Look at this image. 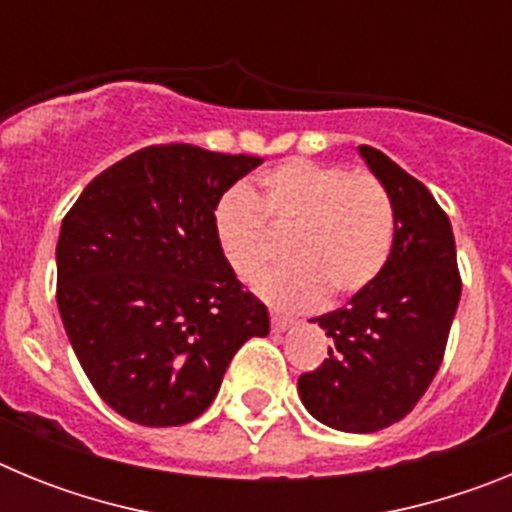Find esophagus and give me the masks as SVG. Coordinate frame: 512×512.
<instances>
[{
	"mask_svg": "<svg viewBox=\"0 0 512 512\" xmlns=\"http://www.w3.org/2000/svg\"><path fill=\"white\" fill-rule=\"evenodd\" d=\"M287 328H292V320L284 318V315H271V330L274 333H284Z\"/></svg>",
	"mask_w": 512,
	"mask_h": 512,
	"instance_id": "obj_1",
	"label": "esophagus"
}]
</instances>
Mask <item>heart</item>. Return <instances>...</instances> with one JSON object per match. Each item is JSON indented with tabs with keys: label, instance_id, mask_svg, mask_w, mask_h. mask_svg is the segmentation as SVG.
I'll use <instances>...</instances> for the list:
<instances>
[{
	"label": "heart",
	"instance_id": "b5f03b06",
	"mask_svg": "<svg viewBox=\"0 0 512 512\" xmlns=\"http://www.w3.org/2000/svg\"><path fill=\"white\" fill-rule=\"evenodd\" d=\"M217 246L241 282L259 279L279 256L274 235L287 239V264L259 284L271 305L302 310L325 295L364 292L390 261L395 205L366 171L305 158L284 161L259 179V202L228 189L212 212Z\"/></svg>",
	"mask_w": 512,
	"mask_h": 512
}]
</instances>
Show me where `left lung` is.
Wrapping results in <instances>:
<instances>
[{
    "label": "left lung",
    "mask_w": 512,
    "mask_h": 512,
    "mask_svg": "<svg viewBox=\"0 0 512 512\" xmlns=\"http://www.w3.org/2000/svg\"><path fill=\"white\" fill-rule=\"evenodd\" d=\"M359 153L392 197L395 246L374 284L312 320L333 346L297 390L320 423L374 433L405 418L436 377L461 277L449 215L428 187L377 148L359 146Z\"/></svg>",
    "instance_id": "obj_1"
}]
</instances>
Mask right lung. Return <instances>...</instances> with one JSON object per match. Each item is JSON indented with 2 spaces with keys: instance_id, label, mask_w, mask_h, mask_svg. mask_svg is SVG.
I'll use <instances>...</instances> for the list:
<instances>
[{
  "instance_id": "right-lung-1",
  "label": "right lung",
  "mask_w": 512,
  "mask_h": 512,
  "mask_svg": "<svg viewBox=\"0 0 512 512\" xmlns=\"http://www.w3.org/2000/svg\"><path fill=\"white\" fill-rule=\"evenodd\" d=\"M264 158L148 146L94 176L61 223L56 300L81 369L122 418H200L269 312L217 246L212 212Z\"/></svg>"
}]
</instances>
